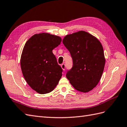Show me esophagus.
Masks as SVG:
<instances>
[{"label":"esophagus","mask_w":127,"mask_h":127,"mask_svg":"<svg viewBox=\"0 0 127 127\" xmlns=\"http://www.w3.org/2000/svg\"><path fill=\"white\" fill-rule=\"evenodd\" d=\"M61 67L62 69H63V70H65V64H62L61 65Z\"/></svg>","instance_id":"obj_1"}]
</instances>
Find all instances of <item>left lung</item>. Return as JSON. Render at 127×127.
Listing matches in <instances>:
<instances>
[{"mask_svg":"<svg viewBox=\"0 0 127 127\" xmlns=\"http://www.w3.org/2000/svg\"><path fill=\"white\" fill-rule=\"evenodd\" d=\"M63 43L73 61V66L67 71L66 78L78 91H90L99 82L105 67L101 43L95 36L83 31L67 35Z\"/></svg>","mask_w":127,"mask_h":127,"instance_id":"left-lung-1","label":"left lung"}]
</instances>
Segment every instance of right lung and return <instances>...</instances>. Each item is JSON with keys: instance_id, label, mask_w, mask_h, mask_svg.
I'll list each match as a JSON object with an SVG mask.
<instances>
[{"instance_id": "add662e5", "label": "right lung", "mask_w": 127, "mask_h": 127, "mask_svg": "<svg viewBox=\"0 0 127 127\" xmlns=\"http://www.w3.org/2000/svg\"><path fill=\"white\" fill-rule=\"evenodd\" d=\"M61 41L58 36L36 34L26 42L22 50V74L31 88L41 95L53 91L62 76L63 70L53 53Z\"/></svg>"}]
</instances>
